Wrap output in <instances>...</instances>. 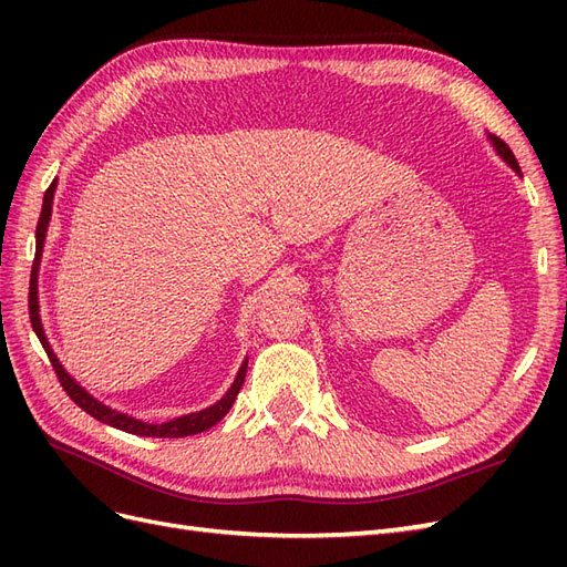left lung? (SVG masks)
Instances as JSON below:
<instances>
[{"label":"left lung","instance_id":"1","mask_svg":"<svg viewBox=\"0 0 567 567\" xmlns=\"http://www.w3.org/2000/svg\"><path fill=\"white\" fill-rule=\"evenodd\" d=\"M489 142H492V146L496 148V153H499V156H502L513 169H516L518 175H523V173H520V165H518L516 156H513V151L508 148V144H506L504 140H499V136H494V134H489Z\"/></svg>","mask_w":567,"mask_h":567}]
</instances>
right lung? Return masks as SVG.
<instances>
[{"mask_svg":"<svg viewBox=\"0 0 567 567\" xmlns=\"http://www.w3.org/2000/svg\"><path fill=\"white\" fill-rule=\"evenodd\" d=\"M54 192H56V179L49 184V188L44 192V200H42V213H40V221H38V231H35V262H32V274H30V300H28V307H30V323H32V331L38 333L42 348L49 357L51 367H54L56 375H59V383L63 385L65 394L71 398L82 411H87L90 416H94L96 421L101 423H109L113 427H117V431H125V433H132V435H144V437H186V435H196V433H203L208 431V427H213L217 421H221L227 416V411L231 409L234 400L238 390H241L244 381H246V369H248V359L241 364V369H238L236 373V381L231 383V388L227 390L225 398H221L219 402H215L213 406L203 409V411H196V414H186V416H179V419H173V421H165V423H144L140 419L134 416H127V414H120V411L101 404L99 400H94L92 394L84 390L82 385L75 383V379H71V373H68L63 369V364L56 359L54 350H51L49 340L44 336V329H42V319H40V300H38V271H40V260H42V248H44V236H47V227H49V219H51V203H54Z\"/></svg>","mask_w":567,"mask_h":567,"instance_id":"add662e5","label":"right lung"}]
</instances>
